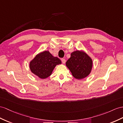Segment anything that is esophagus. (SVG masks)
<instances>
[{
    "label": "esophagus",
    "instance_id": "1",
    "mask_svg": "<svg viewBox=\"0 0 123 123\" xmlns=\"http://www.w3.org/2000/svg\"><path fill=\"white\" fill-rule=\"evenodd\" d=\"M61 61H62V62L64 64L65 63V59H64V58L61 59Z\"/></svg>",
    "mask_w": 123,
    "mask_h": 123
}]
</instances>
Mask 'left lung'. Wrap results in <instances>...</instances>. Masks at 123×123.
<instances>
[{"instance_id":"left-lung-1","label":"left lung","mask_w":123,"mask_h":123,"mask_svg":"<svg viewBox=\"0 0 123 123\" xmlns=\"http://www.w3.org/2000/svg\"><path fill=\"white\" fill-rule=\"evenodd\" d=\"M66 65L75 78L80 80L90 74L92 61L85 52L77 50L71 53L70 58L66 62Z\"/></svg>"}]
</instances>
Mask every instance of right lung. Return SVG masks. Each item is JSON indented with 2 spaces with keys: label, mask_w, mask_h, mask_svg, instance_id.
<instances>
[{
  "label": "right lung",
  "mask_w": 123,
  "mask_h": 123,
  "mask_svg": "<svg viewBox=\"0 0 123 123\" xmlns=\"http://www.w3.org/2000/svg\"><path fill=\"white\" fill-rule=\"evenodd\" d=\"M57 57H54L49 51H43L37 55L30 63L32 73L39 78L45 79L51 74L55 66L61 64Z\"/></svg>",
  "instance_id": "right-lung-1"
}]
</instances>
